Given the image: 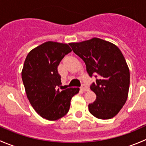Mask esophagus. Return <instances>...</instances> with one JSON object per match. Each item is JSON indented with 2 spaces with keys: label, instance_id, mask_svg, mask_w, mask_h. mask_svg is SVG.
I'll use <instances>...</instances> for the list:
<instances>
[{
  "label": "esophagus",
  "instance_id": "34e87169",
  "mask_svg": "<svg viewBox=\"0 0 146 146\" xmlns=\"http://www.w3.org/2000/svg\"><path fill=\"white\" fill-rule=\"evenodd\" d=\"M80 89H81L83 92H87V91L89 90V88H88L87 85H85V84H83V85H82L81 88H80Z\"/></svg>",
  "mask_w": 146,
  "mask_h": 146
}]
</instances>
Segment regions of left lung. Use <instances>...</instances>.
Masks as SVG:
<instances>
[{
	"label": "left lung",
	"mask_w": 146,
	"mask_h": 146,
	"mask_svg": "<svg viewBox=\"0 0 146 146\" xmlns=\"http://www.w3.org/2000/svg\"><path fill=\"white\" fill-rule=\"evenodd\" d=\"M69 45L83 60L89 76H99L90 86L97 98L88 105L89 111L98 119L113 118L126 103L130 85L129 68L121 51L114 44L96 37Z\"/></svg>",
	"instance_id": "8db88e82"
}]
</instances>
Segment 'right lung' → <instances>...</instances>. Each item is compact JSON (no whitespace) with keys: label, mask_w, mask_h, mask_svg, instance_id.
<instances>
[{"label":"right lung","mask_w":146,"mask_h":146,"mask_svg":"<svg viewBox=\"0 0 146 146\" xmlns=\"http://www.w3.org/2000/svg\"><path fill=\"white\" fill-rule=\"evenodd\" d=\"M71 51L67 44L48 41L31 50L25 61L22 79L27 97L34 110L47 120L64 117L72 98L80 90L78 88L56 90L61 85L57 68Z\"/></svg>","instance_id":"obj_1"}]
</instances>
